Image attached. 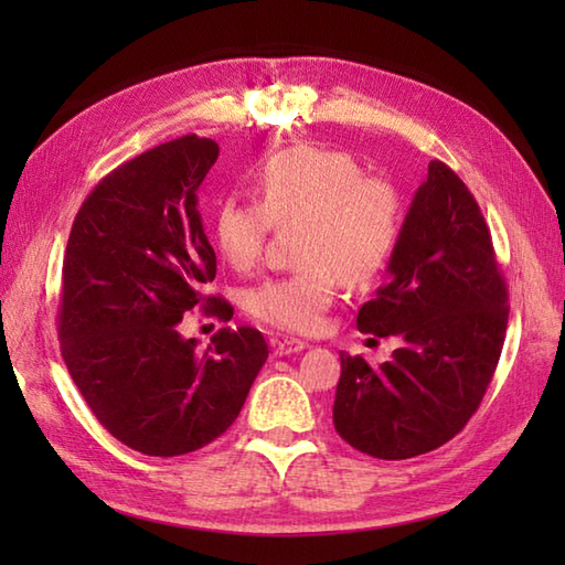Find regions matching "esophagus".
Returning <instances> with one entry per match:
<instances>
[{
    "label": "esophagus",
    "instance_id": "1",
    "mask_svg": "<svg viewBox=\"0 0 565 565\" xmlns=\"http://www.w3.org/2000/svg\"><path fill=\"white\" fill-rule=\"evenodd\" d=\"M303 340H276L274 342V354L284 356V354H294V352H303L306 350Z\"/></svg>",
    "mask_w": 565,
    "mask_h": 565
}]
</instances>
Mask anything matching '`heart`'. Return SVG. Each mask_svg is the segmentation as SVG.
Masks as SVG:
<instances>
[{"label":"heart","mask_w":565,"mask_h":565,"mask_svg":"<svg viewBox=\"0 0 565 565\" xmlns=\"http://www.w3.org/2000/svg\"><path fill=\"white\" fill-rule=\"evenodd\" d=\"M257 203L223 201L213 239L237 271L259 267L269 235L296 231L301 269L249 291L252 318L284 332H316L340 281L366 289L388 267L403 235V196L383 177L364 174L344 150L296 146L276 152L255 179Z\"/></svg>","instance_id":"obj_1"}]
</instances>
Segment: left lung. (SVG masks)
<instances>
[{
    "instance_id": "8db88e82",
    "label": "left lung",
    "mask_w": 565,
    "mask_h": 565,
    "mask_svg": "<svg viewBox=\"0 0 565 565\" xmlns=\"http://www.w3.org/2000/svg\"><path fill=\"white\" fill-rule=\"evenodd\" d=\"M508 284L471 191L429 162L415 191L388 281L356 316L376 338H401L388 362L340 354L332 423L354 449L413 459L459 435L493 381L508 330Z\"/></svg>"
}]
</instances>
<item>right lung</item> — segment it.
Here are the masks:
<instances>
[{
  "mask_svg": "<svg viewBox=\"0 0 565 565\" xmlns=\"http://www.w3.org/2000/svg\"><path fill=\"white\" fill-rule=\"evenodd\" d=\"M218 142L182 136L116 167L84 199L63 257L57 340L94 417L148 456L206 447L235 423L269 347L255 328H223L206 350L179 334L191 308L231 320L206 296L215 252L199 186Z\"/></svg>",
  "mask_w": 565,
  "mask_h": 565,
  "instance_id": "obj_1",
  "label": "right lung"
}]
</instances>
